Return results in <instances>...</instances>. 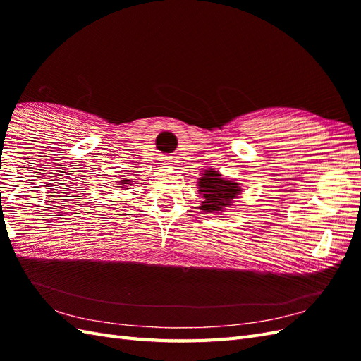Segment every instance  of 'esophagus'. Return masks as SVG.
<instances>
[{
    "label": "esophagus",
    "instance_id": "esophagus-1",
    "mask_svg": "<svg viewBox=\"0 0 361 361\" xmlns=\"http://www.w3.org/2000/svg\"><path fill=\"white\" fill-rule=\"evenodd\" d=\"M161 164H164V166H167V167H169V166H171L173 161L167 157V158H164V159H162V162H161Z\"/></svg>",
    "mask_w": 361,
    "mask_h": 361
}]
</instances>
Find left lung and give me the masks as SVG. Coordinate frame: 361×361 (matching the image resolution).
<instances>
[{
    "instance_id": "left-lung-1",
    "label": "left lung",
    "mask_w": 361,
    "mask_h": 361,
    "mask_svg": "<svg viewBox=\"0 0 361 361\" xmlns=\"http://www.w3.org/2000/svg\"><path fill=\"white\" fill-rule=\"evenodd\" d=\"M199 180V191L203 194L200 209L207 214L220 212L223 207H228L236 194L241 191L238 183L223 179L221 174L214 171V169L206 170L204 176Z\"/></svg>"
}]
</instances>
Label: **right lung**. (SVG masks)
<instances>
[{
    "label": "right lung",
    "mask_w": 361,
    "mask_h": 361,
    "mask_svg": "<svg viewBox=\"0 0 361 361\" xmlns=\"http://www.w3.org/2000/svg\"><path fill=\"white\" fill-rule=\"evenodd\" d=\"M134 182H135V179H133V178L128 176V174H126V178H122V180H118L117 185H120V188H126L128 185H133Z\"/></svg>",
    "instance_id": "right-lung-1"
}]
</instances>
